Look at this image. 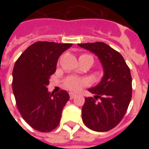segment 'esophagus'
Returning a JSON list of instances; mask_svg holds the SVG:
<instances>
[{"mask_svg": "<svg viewBox=\"0 0 149 149\" xmlns=\"http://www.w3.org/2000/svg\"><path fill=\"white\" fill-rule=\"evenodd\" d=\"M77 95L73 93H69V97H70V99H73L75 97H76Z\"/></svg>", "mask_w": 149, "mask_h": 149, "instance_id": "1", "label": "esophagus"}]
</instances>
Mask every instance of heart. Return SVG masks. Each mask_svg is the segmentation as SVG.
I'll return each instance as SVG.
<instances>
[{"mask_svg":"<svg viewBox=\"0 0 149 149\" xmlns=\"http://www.w3.org/2000/svg\"><path fill=\"white\" fill-rule=\"evenodd\" d=\"M80 57H84V58H88L90 60L92 63H93V56L88 54H83V55L80 56ZM87 84V81L84 80V79H81L78 77H68L65 82V87L71 91H78L81 89V88Z\"/></svg>","mask_w":149,"mask_h":149,"instance_id":"b5f03b06","label":"heart"}]
</instances>
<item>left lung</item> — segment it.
Listing matches in <instances>:
<instances>
[{"label": "left lung", "mask_w": 149, "mask_h": 149, "mask_svg": "<svg viewBox=\"0 0 149 149\" xmlns=\"http://www.w3.org/2000/svg\"><path fill=\"white\" fill-rule=\"evenodd\" d=\"M78 45L97 56L104 72L99 84L88 89L94 97L85 98L82 120L91 130L109 131L120 123L130 103V69L120 53L105 43H85Z\"/></svg>", "instance_id": "obj_1"}]
</instances>
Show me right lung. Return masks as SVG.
Returning a JSON list of instances; mask_svg holds the SVG:
<instances>
[{"label":"right lung","mask_w":149,"mask_h":149,"mask_svg":"<svg viewBox=\"0 0 149 149\" xmlns=\"http://www.w3.org/2000/svg\"><path fill=\"white\" fill-rule=\"evenodd\" d=\"M72 45L38 41L25 49L15 63L13 91L17 106L24 120L37 131L48 132L56 128L69 100L65 90L51 93L47 86L60 56Z\"/></svg>","instance_id":"add662e5"}]
</instances>
